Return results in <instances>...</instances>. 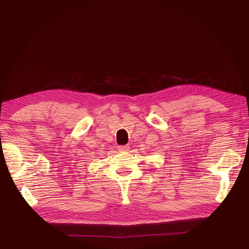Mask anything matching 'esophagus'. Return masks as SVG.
<instances>
[{"label": "esophagus", "mask_w": 249, "mask_h": 249, "mask_svg": "<svg viewBox=\"0 0 249 249\" xmlns=\"http://www.w3.org/2000/svg\"><path fill=\"white\" fill-rule=\"evenodd\" d=\"M118 150H120V152H126V150H129V147L120 145V146H118Z\"/></svg>", "instance_id": "1"}]
</instances>
